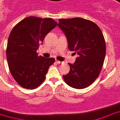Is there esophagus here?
<instances>
[{"label":"esophagus","instance_id":"1","mask_svg":"<svg viewBox=\"0 0 120 120\" xmlns=\"http://www.w3.org/2000/svg\"><path fill=\"white\" fill-rule=\"evenodd\" d=\"M56 63H57V64H60V63H62V62L59 61V60H56Z\"/></svg>","mask_w":120,"mask_h":120}]
</instances>
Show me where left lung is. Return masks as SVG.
Masks as SVG:
<instances>
[{
    "instance_id": "left-lung-1",
    "label": "left lung",
    "mask_w": 120,
    "mask_h": 120,
    "mask_svg": "<svg viewBox=\"0 0 120 120\" xmlns=\"http://www.w3.org/2000/svg\"><path fill=\"white\" fill-rule=\"evenodd\" d=\"M58 26L67 38L68 49L79 55L74 64L68 63L70 71L63 79L72 88H86L94 82L103 66L106 51L103 34L95 23L83 18L60 19Z\"/></svg>"
}]
</instances>
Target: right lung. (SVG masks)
I'll list each match as a JSON object with an SVG mask.
<instances>
[{
  "label": "right lung",
  "instance_id": "obj_1",
  "mask_svg": "<svg viewBox=\"0 0 120 120\" xmlns=\"http://www.w3.org/2000/svg\"><path fill=\"white\" fill-rule=\"evenodd\" d=\"M57 25L52 18L29 16L12 29L7 43V62L13 77L23 88L38 87L55 62L54 58L38 56L37 51L46 35Z\"/></svg>",
  "mask_w": 120,
  "mask_h": 120
}]
</instances>
